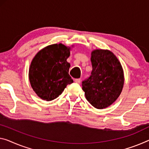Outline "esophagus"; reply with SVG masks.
<instances>
[{
  "label": "esophagus",
  "mask_w": 149,
  "mask_h": 149,
  "mask_svg": "<svg viewBox=\"0 0 149 149\" xmlns=\"http://www.w3.org/2000/svg\"><path fill=\"white\" fill-rule=\"evenodd\" d=\"M81 79H74V82H77V83H78V84L81 83Z\"/></svg>",
  "instance_id": "obj_1"
}]
</instances>
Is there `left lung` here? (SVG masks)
<instances>
[{
	"label": "left lung",
	"instance_id": "8db88e82",
	"mask_svg": "<svg viewBox=\"0 0 149 149\" xmlns=\"http://www.w3.org/2000/svg\"><path fill=\"white\" fill-rule=\"evenodd\" d=\"M93 70L91 76L82 82L86 100L98 109L111 105L119 97L124 85L121 64L113 52L97 49L91 52Z\"/></svg>",
	"mask_w": 149,
	"mask_h": 149
}]
</instances>
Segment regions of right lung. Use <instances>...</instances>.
I'll use <instances>...</instances> for the list:
<instances>
[{"label":"right lung","instance_id":"obj_1","mask_svg":"<svg viewBox=\"0 0 149 149\" xmlns=\"http://www.w3.org/2000/svg\"><path fill=\"white\" fill-rule=\"evenodd\" d=\"M69 56L70 47L60 43L47 46L34 57L29 68V81L41 99H55L73 82L68 74L70 65L67 59Z\"/></svg>","mask_w":149,"mask_h":149}]
</instances>
